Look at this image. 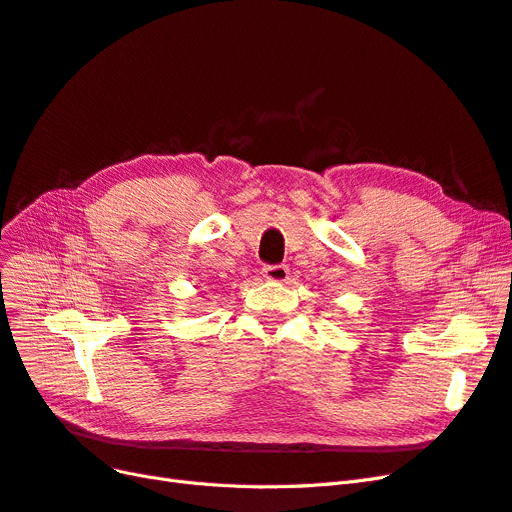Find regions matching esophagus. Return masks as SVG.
<instances>
[{"mask_svg":"<svg viewBox=\"0 0 512 512\" xmlns=\"http://www.w3.org/2000/svg\"><path fill=\"white\" fill-rule=\"evenodd\" d=\"M290 275V269L286 264H264L262 267V277L269 281H286Z\"/></svg>","mask_w":512,"mask_h":512,"instance_id":"obj_1","label":"esophagus"}]
</instances>
